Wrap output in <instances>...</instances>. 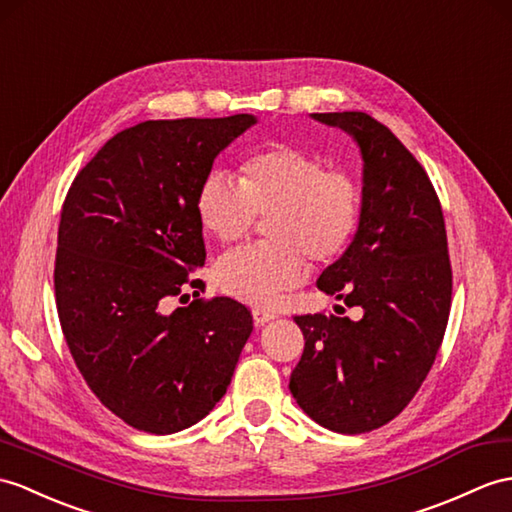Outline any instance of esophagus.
<instances>
[{"instance_id": "obj_1", "label": "esophagus", "mask_w": 512, "mask_h": 512, "mask_svg": "<svg viewBox=\"0 0 512 512\" xmlns=\"http://www.w3.org/2000/svg\"><path fill=\"white\" fill-rule=\"evenodd\" d=\"M275 318H277V314H272V312H266V310H253V320H255V325H257V327L266 325V323H270V320H275Z\"/></svg>"}]
</instances>
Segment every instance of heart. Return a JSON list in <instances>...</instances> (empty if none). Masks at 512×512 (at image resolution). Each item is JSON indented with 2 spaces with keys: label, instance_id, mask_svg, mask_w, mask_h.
Returning a JSON list of instances; mask_svg holds the SVG:
<instances>
[{
  "label": "heart",
  "instance_id": "1",
  "mask_svg": "<svg viewBox=\"0 0 512 512\" xmlns=\"http://www.w3.org/2000/svg\"><path fill=\"white\" fill-rule=\"evenodd\" d=\"M270 216V244L237 248L218 261L222 292L248 305L272 307L310 272L307 257L329 264L347 253L362 218L355 178L329 168L325 157L299 146H270L242 161L240 181L211 170L196 192L200 227L231 244Z\"/></svg>",
  "mask_w": 512,
  "mask_h": 512
}]
</instances>
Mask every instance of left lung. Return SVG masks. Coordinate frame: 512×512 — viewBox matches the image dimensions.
Returning a JSON list of instances; mask_svg holds the SVG:
<instances>
[{
	"mask_svg": "<svg viewBox=\"0 0 512 512\" xmlns=\"http://www.w3.org/2000/svg\"><path fill=\"white\" fill-rule=\"evenodd\" d=\"M312 117L362 150L360 229L316 285L364 316H294L305 349L290 392L327 430L364 434L403 412L441 349L451 307L445 218L430 176L388 126L360 111Z\"/></svg>",
	"mask_w": 512,
	"mask_h": 512,
	"instance_id": "1",
	"label": "left lung"
}]
</instances>
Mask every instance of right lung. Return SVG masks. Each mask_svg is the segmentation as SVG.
I'll return each instance as SVG.
<instances>
[{
	"instance_id": "1",
	"label": "right lung",
	"mask_w": 512,
	"mask_h": 512,
	"mask_svg": "<svg viewBox=\"0 0 512 512\" xmlns=\"http://www.w3.org/2000/svg\"><path fill=\"white\" fill-rule=\"evenodd\" d=\"M253 115L148 120L78 172L63 202L54 264L56 310L80 375L135 430L174 434L227 392L253 331L227 296L189 301L205 264L196 192L213 159Z\"/></svg>"
}]
</instances>
